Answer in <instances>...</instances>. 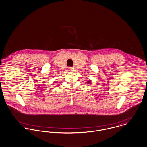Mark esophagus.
I'll use <instances>...</instances> for the list:
<instances>
[{
	"label": "esophagus",
	"instance_id": "obj_1",
	"mask_svg": "<svg viewBox=\"0 0 147 147\" xmlns=\"http://www.w3.org/2000/svg\"><path fill=\"white\" fill-rule=\"evenodd\" d=\"M67 70L68 71H72V70H72V67H67Z\"/></svg>",
	"mask_w": 147,
	"mask_h": 147
}]
</instances>
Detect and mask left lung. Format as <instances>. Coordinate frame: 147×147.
<instances>
[{
    "label": "left lung",
    "instance_id": "left-lung-1",
    "mask_svg": "<svg viewBox=\"0 0 147 147\" xmlns=\"http://www.w3.org/2000/svg\"><path fill=\"white\" fill-rule=\"evenodd\" d=\"M87 82L88 84H91V80H89V81H88Z\"/></svg>",
    "mask_w": 147,
    "mask_h": 147
}]
</instances>
